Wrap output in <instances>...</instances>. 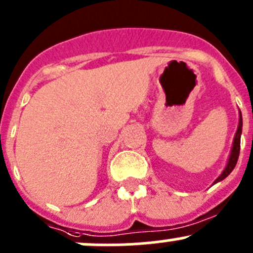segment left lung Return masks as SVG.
<instances>
[{"mask_svg":"<svg viewBox=\"0 0 253 253\" xmlns=\"http://www.w3.org/2000/svg\"><path fill=\"white\" fill-rule=\"evenodd\" d=\"M241 132H242V116H241V112H240L239 127H237L236 135H235L234 145H232V150H231V154H230L229 162H227V166H226V169H224V172L220 174V177H217V178L215 179L214 184L217 183V182L222 181L224 178H226V177L231 173L232 169H235V166H236L237 160H239V155H240V141H241Z\"/></svg>","mask_w":253,"mask_h":253,"instance_id":"left-lung-1","label":"left lung"}]
</instances>
